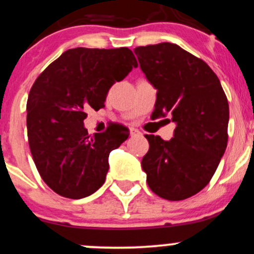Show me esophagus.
<instances>
[{
  "mask_svg": "<svg viewBox=\"0 0 254 254\" xmlns=\"http://www.w3.org/2000/svg\"><path fill=\"white\" fill-rule=\"evenodd\" d=\"M129 133H130V135H132V137H134V135H139V134H140L139 130L135 129V128H130Z\"/></svg>",
  "mask_w": 254,
  "mask_h": 254,
  "instance_id": "1",
  "label": "esophagus"
}]
</instances>
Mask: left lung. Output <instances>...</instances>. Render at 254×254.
Listing matches in <instances>:
<instances>
[{
  "label": "left lung",
  "mask_w": 254,
  "mask_h": 254,
  "mask_svg": "<svg viewBox=\"0 0 254 254\" xmlns=\"http://www.w3.org/2000/svg\"><path fill=\"white\" fill-rule=\"evenodd\" d=\"M133 52L157 90L152 116L175 124L170 140L145 134L148 187L165 200L188 199L209 184L227 147V97L211 67L179 45L159 43Z\"/></svg>",
  "instance_id": "1"
}]
</instances>
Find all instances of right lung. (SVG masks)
Wrapping results in <instances>:
<instances>
[{
  "label": "right lung",
  "instance_id": "add662e5",
  "mask_svg": "<svg viewBox=\"0 0 254 254\" xmlns=\"http://www.w3.org/2000/svg\"><path fill=\"white\" fill-rule=\"evenodd\" d=\"M128 48H75L63 53L37 77L27 101L28 142L45 184L69 199H82L104 185L109 155L128 138L127 128L89 135L86 110L105 106L116 81L137 67Z\"/></svg>",
  "mask_w": 254,
  "mask_h": 254
}]
</instances>
